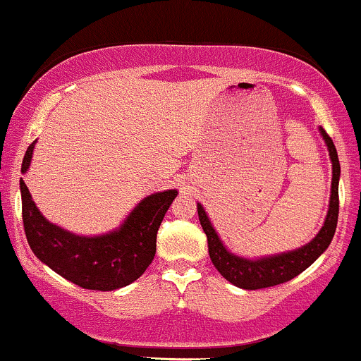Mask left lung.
<instances>
[{
    "mask_svg": "<svg viewBox=\"0 0 361 361\" xmlns=\"http://www.w3.org/2000/svg\"><path fill=\"white\" fill-rule=\"evenodd\" d=\"M321 134L324 137L327 149H329L331 163H333V183H331V200L329 210L322 229L309 244L299 247L295 251L283 252L279 256H270L263 259H244L239 256L231 255L226 247L222 246L221 239L215 234L212 224L207 217L204 207L197 205L198 219H200L202 229L207 234V243H209V255L212 259L214 267L221 273L226 280L235 287L244 290H259L275 287V285L285 283V281L295 279L305 268L316 261L319 256L327 250L331 244L334 231H336L338 214H339V195H338V181H339V159L336 147H334L333 139L327 135L324 128H321Z\"/></svg>",
    "mask_w": 361,
    "mask_h": 361,
    "instance_id": "left-lung-1",
    "label": "left lung"
}]
</instances>
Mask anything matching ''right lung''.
<instances>
[{
  "label": "right lung",
  "instance_id": "add662e5",
  "mask_svg": "<svg viewBox=\"0 0 361 361\" xmlns=\"http://www.w3.org/2000/svg\"><path fill=\"white\" fill-rule=\"evenodd\" d=\"M35 142L25 152L22 173L30 166ZM22 217L27 241L42 263L66 280L88 290L110 292L137 280L156 255V235L164 214L176 197V190L144 198L118 231L82 238L54 226L39 212L25 181Z\"/></svg>",
  "mask_w": 361,
  "mask_h": 361
}]
</instances>
